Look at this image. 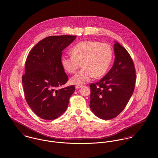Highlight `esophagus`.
Instances as JSON below:
<instances>
[{
	"instance_id": "34e87169",
	"label": "esophagus",
	"mask_w": 158,
	"mask_h": 158,
	"mask_svg": "<svg viewBox=\"0 0 158 158\" xmlns=\"http://www.w3.org/2000/svg\"><path fill=\"white\" fill-rule=\"evenodd\" d=\"M81 87H82V85H77L75 86V88L76 89H80Z\"/></svg>"
}]
</instances>
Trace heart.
Here are the masks:
<instances>
[{
	"label": "heart",
	"instance_id": "1",
	"mask_svg": "<svg viewBox=\"0 0 158 158\" xmlns=\"http://www.w3.org/2000/svg\"><path fill=\"white\" fill-rule=\"evenodd\" d=\"M71 53L72 55H63L61 63L69 73H75L81 64L82 69L70 80L72 83L80 85L89 81L93 77L95 78L103 77L108 70L114 57L110 45L94 41L76 44L71 49Z\"/></svg>",
	"mask_w": 158,
	"mask_h": 158
}]
</instances>
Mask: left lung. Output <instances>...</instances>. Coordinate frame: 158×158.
<instances>
[{"label": "left lung", "mask_w": 158, "mask_h": 158, "mask_svg": "<svg viewBox=\"0 0 158 158\" xmlns=\"http://www.w3.org/2000/svg\"><path fill=\"white\" fill-rule=\"evenodd\" d=\"M114 53L110 70L99 81L90 85V109L103 120L114 118L122 112L135 88V66L130 55L117 42Z\"/></svg>", "instance_id": "1"}]
</instances>
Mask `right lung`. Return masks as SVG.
Masks as SVG:
<instances>
[{
  "mask_svg": "<svg viewBox=\"0 0 158 158\" xmlns=\"http://www.w3.org/2000/svg\"><path fill=\"white\" fill-rule=\"evenodd\" d=\"M76 36H50L41 40L29 52L22 83L25 98L31 110L44 120H54L67 110L73 85L58 87L68 81L62 67L63 50Z\"/></svg>",
  "mask_w": 158,
  "mask_h": 158,
  "instance_id": "add662e5",
  "label": "right lung"
}]
</instances>
